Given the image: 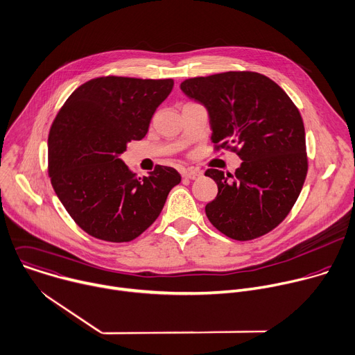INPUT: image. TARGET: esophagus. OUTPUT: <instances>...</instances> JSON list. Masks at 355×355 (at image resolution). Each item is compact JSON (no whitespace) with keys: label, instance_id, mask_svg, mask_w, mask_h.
Returning a JSON list of instances; mask_svg holds the SVG:
<instances>
[{"label":"esophagus","instance_id":"obj_1","mask_svg":"<svg viewBox=\"0 0 355 355\" xmlns=\"http://www.w3.org/2000/svg\"><path fill=\"white\" fill-rule=\"evenodd\" d=\"M201 175H202L201 171H194V169H184V171L182 172V176L186 178V179H190V180L198 179Z\"/></svg>","mask_w":355,"mask_h":355}]
</instances>
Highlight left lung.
<instances>
[{"label": "left lung", "mask_w": 355, "mask_h": 355, "mask_svg": "<svg viewBox=\"0 0 355 355\" xmlns=\"http://www.w3.org/2000/svg\"><path fill=\"white\" fill-rule=\"evenodd\" d=\"M208 113L211 141L236 146L243 161L235 175L207 169L218 186L205 205L209 223L236 241L274 230L295 204L308 172L300 110L274 81L252 71H228L180 84Z\"/></svg>", "instance_id": "8db88e82"}]
</instances>
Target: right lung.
Segmentation results:
<instances>
[{
    "label": "right lung",
    "instance_id": "add662e5",
    "mask_svg": "<svg viewBox=\"0 0 355 355\" xmlns=\"http://www.w3.org/2000/svg\"><path fill=\"white\" fill-rule=\"evenodd\" d=\"M173 80L101 77L65 101L49 134V175L67 212L87 234L128 242L161 214L178 171L158 165L137 176L121 161L131 139L144 138Z\"/></svg>",
    "mask_w": 355,
    "mask_h": 355
}]
</instances>
